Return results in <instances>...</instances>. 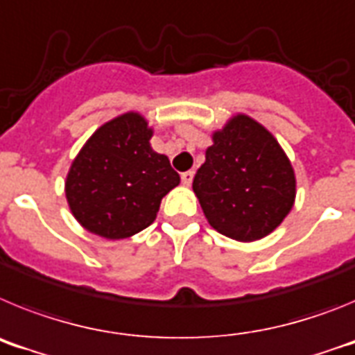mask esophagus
Listing matches in <instances>:
<instances>
[{
    "mask_svg": "<svg viewBox=\"0 0 355 355\" xmlns=\"http://www.w3.org/2000/svg\"><path fill=\"white\" fill-rule=\"evenodd\" d=\"M193 181V171H187L181 174V183L184 184V187H190Z\"/></svg>",
    "mask_w": 355,
    "mask_h": 355,
    "instance_id": "esophagus-1",
    "label": "esophagus"
}]
</instances>
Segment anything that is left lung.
Listing matches in <instances>:
<instances>
[{
  "mask_svg": "<svg viewBox=\"0 0 355 355\" xmlns=\"http://www.w3.org/2000/svg\"><path fill=\"white\" fill-rule=\"evenodd\" d=\"M193 192L209 225L238 241H256L286 218L295 172L283 147L258 121L238 114L211 135Z\"/></svg>",
  "mask_w": 355,
  "mask_h": 355,
  "instance_id": "left-lung-1",
  "label": "left lung"
}]
</instances>
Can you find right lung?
<instances>
[{"mask_svg": "<svg viewBox=\"0 0 355 355\" xmlns=\"http://www.w3.org/2000/svg\"><path fill=\"white\" fill-rule=\"evenodd\" d=\"M153 128L128 112L97 128L69 168L65 197L87 231L122 240L155 222L159 202L180 184L165 155L153 150Z\"/></svg>", "mask_w": 355, "mask_h": 355, "instance_id": "right-lung-1", "label": "right lung"}]
</instances>
